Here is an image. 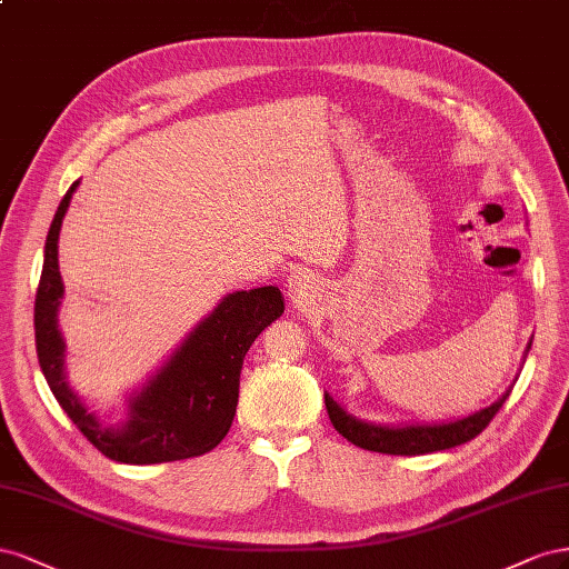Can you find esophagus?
<instances>
[{"label": "esophagus", "instance_id": "esophagus-1", "mask_svg": "<svg viewBox=\"0 0 569 569\" xmlns=\"http://www.w3.org/2000/svg\"><path fill=\"white\" fill-rule=\"evenodd\" d=\"M288 290H290V293H293V296H302L305 293V290H307V283H305V279H302V276H290V279H288Z\"/></svg>", "mask_w": 569, "mask_h": 569}]
</instances>
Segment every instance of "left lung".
<instances>
[{
    "instance_id": "left-lung-1",
    "label": "left lung",
    "mask_w": 569,
    "mask_h": 569,
    "mask_svg": "<svg viewBox=\"0 0 569 569\" xmlns=\"http://www.w3.org/2000/svg\"><path fill=\"white\" fill-rule=\"evenodd\" d=\"M529 348L531 343L527 346V352ZM508 396L510 391L502 393L493 405H489V408L456 421H438V425H402V427L375 425V421L357 419L340 408L329 393H323V402H327V412L333 429L340 436H346L350 443L360 446L365 450L386 452V456H425V452L448 450V448L472 441L475 436H479L486 427H489V421L502 408V402H506Z\"/></svg>"
}]
</instances>
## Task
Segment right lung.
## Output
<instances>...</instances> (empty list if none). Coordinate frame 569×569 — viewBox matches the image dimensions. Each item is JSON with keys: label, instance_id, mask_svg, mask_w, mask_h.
I'll use <instances>...</instances> for the list:
<instances>
[{"label": "right lung", "instance_id": "obj_1", "mask_svg": "<svg viewBox=\"0 0 569 569\" xmlns=\"http://www.w3.org/2000/svg\"><path fill=\"white\" fill-rule=\"evenodd\" d=\"M78 183L59 202L44 242L36 296V346L42 375L63 412L104 458L126 465L198 458L217 448L233 425L242 357L254 338L283 315L281 290L264 286L226 296L171 352L164 367L128 398V417L117 425H102L63 375L67 346L57 327L63 298L57 242Z\"/></svg>", "mask_w": 569, "mask_h": 569}]
</instances>
